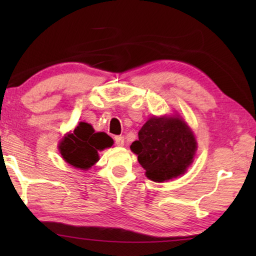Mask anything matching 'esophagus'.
Wrapping results in <instances>:
<instances>
[{
	"instance_id": "obj_1",
	"label": "esophagus",
	"mask_w": 256,
	"mask_h": 256,
	"mask_svg": "<svg viewBox=\"0 0 256 256\" xmlns=\"http://www.w3.org/2000/svg\"><path fill=\"white\" fill-rule=\"evenodd\" d=\"M114 140H115V144L116 146H124V136H118L114 138Z\"/></svg>"
}]
</instances>
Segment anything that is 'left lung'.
<instances>
[{
    "instance_id": "1",
    "label": "left lung",
    "mask_w": 256,
    "mask_h": 256,
    "mask_svg": "<svg viewBox=\"0 0 256 256\" xmlns=\"http://www.w3.org/2000/svg\"><path fill=\"white\" fill-rule=\"evenodd\" d=\"M196 140L185 120L175 116L150 118L131 144L146 176L162 183L183 175L196 151Z\"/></svg>"
}]
</instances>
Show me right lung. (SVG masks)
I'll use <instances>...</instances> for the list:
<instances>
[{"label": "right lung", "instance_id": "right-lung-1", "mask_svg": "<svg viewBox=\"0 0 256 256\" xmlns=\"http://www.w3.org/2000/svg\"><path fill=\"white\" fill-rule=\"evenodd\" d=\"M112 144V138L106 133L94 132L92 125L80 122L74 131L62 138L58 149L68 164L86 170L99 160L98 151L110 148Z\"/></svg>", "mask_w": 256, "mask_h": 256}]
</instances>
